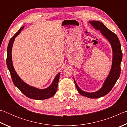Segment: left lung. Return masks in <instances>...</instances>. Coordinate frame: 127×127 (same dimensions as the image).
<instances>
[{"mask_svg":"<svg viewBox=\"0 0 127 127\" xmlns=\"http://www.w3.org/2000/svg\"><path fill=\"white\" fill-rule=\"evenodd\" d=\"M89 23L95 30H99L102 35L108 39L112 48L113 59L112 67L108 76L104 81L102 87L96 92L88 93L81 90L77 85L74 77V83L78 92L81 95L89 98H99L108 94L112 89L121 74V64L122 60L121 45L117 35L110 31L101 22L97 21H90Z\"/></svg>","mask_w":127,"mask_h":127,"instance_id":"left-lung-1","label":"left lung"}]
</instances>
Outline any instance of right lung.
<instances>
[{"label":"right lung","instance_id":"right-lung-1","mask_svg":"<svg viewBox=\"0 0 127 127\" xmlns=\"http://www.w3.org/2000/svg\"><path fill=\"white\" fill-rule=\"evenodd\" d=\"M23 26L19 29V31L11 38L8 43L7 48V57H6V65L10 73L11 77L14 85L19 89V90L30 99L35 100H44L50 98L56 93L58 83H59L60 72L53 79L52 84L48 88L43 89H41L33 86H30L25 82L22 80L17 73L15 71L12 62V47L14 43L15 37L20 34L22 30L24 28Z\"/></svg>","mask_w":127,"mask_h":127}]
</instances>
